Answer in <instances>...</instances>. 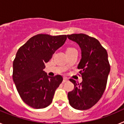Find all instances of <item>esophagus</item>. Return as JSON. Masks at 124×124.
<instances>
[{"label": "esophagus", "instance_id": "1", "mask_svg": "<svg viewBox=\"0 0 124 124\" xmlns=\"http://www.w3.org/2000/svg\"><path fill=\"white\" fill-rule=\"evenodd\" d=\"M68 78H66V77H64L63 78V83H66V82H68Z\"/></svg>", "mask_w": 124, "mask_h": 124}]
</instances>
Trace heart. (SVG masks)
I'll list each match as a JSON object with an SVG mask.
<instances>
[{"instance_id":"1","label":"heart","mask_w":124,"mask_h":124,"mask_svg":"<svg viewBox=\"0 0 124 124\" xmlns=\"http://www.w3.org/2000/svg\"><path fill=\"white\" fill-rule=\"evenodd\" d=\"M71 48H69L68 49V50H69V49H71Z\"/></svg>"}]
</instances>
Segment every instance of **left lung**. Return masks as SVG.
I'll use <instances>...</instances> for the list:
<instances>
[{
  "label": "left lung",
  "instance_id": "8db88e82",
  "mask_svg": "<svg viewBox=\"0 0 124 124\" xmlns=\"http://www.w3.org/2000/svg\"><path fill=\"white\" fill-rule=\"evenodd\" d=\"M79 45L81 59L78 66L83 78L81 83L70 79L74 88L68 94L69 102L77 110H87L101 98L107 84L110 64L107 51L95 38L83 33L67 35Z\"/></svg>",
  "mask_w": 124,
  "mask_h": 124
}]
</instances>
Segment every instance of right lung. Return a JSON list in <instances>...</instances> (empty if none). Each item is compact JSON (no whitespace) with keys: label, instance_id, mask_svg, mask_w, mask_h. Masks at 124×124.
Segmentation results:
<instances>
[{"label":"right lung","instance_id":"add662e5","mask_svg":"<svg viewBox=\"0 0 124 124\" xmlns=\"http://www.w3.org/2000/svg\"><path fill=\"white\" fill-rule=\"evenodd\" d=\"M65 35L38 34L22 46L13 62V80L23 101L34 109L51 103L55 91L63 81L61 75L50 77L43 71L45 64L64 45Z\"/></svg>","mask_w":124,"mask_h":124}]
</instances>
